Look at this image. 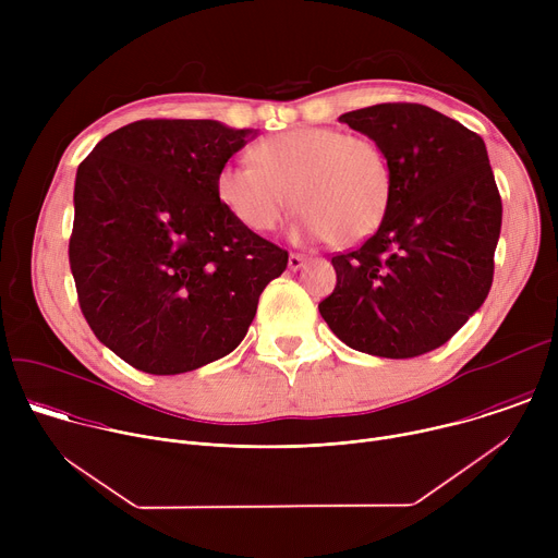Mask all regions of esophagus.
Masks as SVG:
<instances>
[{
    "label": "esophagus",
    "instance_id": "34e87169",
    "mask_svg": "<svg viewBox=\"0 0 558 558\" xmlns=\"http://www.w3.org/2000/svg\"><path fill=\"white\" fill-rule=\"evenodd\" d=\"M304 263H306V258L302 254H289V269L298 271L304 267Z\"/></svg>",
    "mask_w": 558,
    "mask_h": 558
}]
</instances>
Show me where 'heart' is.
<instances>
[{"label": "heart", "mask_w": 558, "mask_h": 558, "mask_svg": "<svg viewBox=\"0 0 558 558\" xmlns=\"http://www.w3.org/2000/svg\"><path fill=\"white\" fill-rule=\"evenodd\" d=\"M252 163H227L216 194L227 214L256 233L280 227L291 205L302 211L295 233L349 247L386 218L392 168L371 136L338 128H293L252 149Z\"/></svg>", "instance_id": "1"}]
</instances>
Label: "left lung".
Segmentation results:
<instances>
[{
    "label": "left lung",
    "mask_w": 558,
    "mask_h": 558,
    "mask_svg": "<svg viewBox=\"0 0 558 558\" xmlns=\"http://www.w3.org/2000/svg\"><path fill=\"white\" fill-rule=\"evenodd\" d=\"M392 168L379 229L331 258L338 284L317 308L351 349L404 360L448 342L493 287L501 196L484 138L420 104L340 117Z\"/></svg>",
    "instance_id": "left-lung-1"
}]
</instances>
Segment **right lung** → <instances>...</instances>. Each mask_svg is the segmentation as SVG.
Masks as SVG:
<instances>
[{
	"mask_svg": "<svg viewBox=\"0 0 558 558\" xmlns=\"http://www.w3.org/2000/svg\"><path fill=\"white\" fill-rule=\"evenodd\" d=\"M254 130L143 119L101 138L74 181L70 269L93 333L130 366L177 375L225 357L289 254L235 222L216 177Z\"/></svg>",
	"mask_w": 558,
	"mask_h": 558,
	"instance_id": "1",
	"label": "right lung"
}]
</instances>
